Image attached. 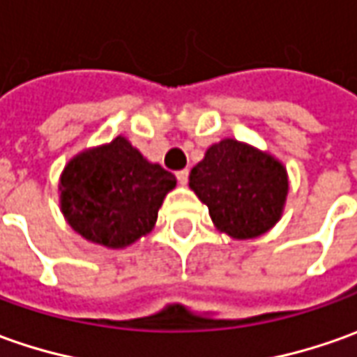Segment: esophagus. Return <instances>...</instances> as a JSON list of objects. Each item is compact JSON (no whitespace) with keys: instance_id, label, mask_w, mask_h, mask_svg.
<instances>
[{"instance_id":"34e87169","label":"esophagus","mask_w":357,"mask_h":357,"mask_svg":"<svg viewBox=\"0 0 357 357\" xmlns=\"http://www.w3.org/2000/svg\"><path fill=\"white\" fill-rule=\"evenodd\" d=\"M176 176H178L179 183H181V185H185V183H188V176H190V172H188V169H179Z\"/></svg>"}]
</instances>
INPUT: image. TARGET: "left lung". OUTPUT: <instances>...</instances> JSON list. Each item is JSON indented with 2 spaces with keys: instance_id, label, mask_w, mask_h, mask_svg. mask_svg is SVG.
<instances>
[{
  "instance_id": "left-lung-1",
  "label": "left lung",
  "mask_w": 357,
  "mask_h": 357,
  "mask_svg": "<svg viewBox=\"0 0 357 357\" xmlns=\"http://www.w3.org/2000/svg\"><path fill=\"white\" fill-rule=\"evenodd\" d=\"M190 188L207 205L217 231L247 241L261 237L280 221L289 174L273 154L247 142L223 138L211 144L193 166Z\"/></svg>"
}]
</instances>
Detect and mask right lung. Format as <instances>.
Wrapping results in <instances>:
<instances>
[{
    "instance_id": "obj_1",
    "label": "right lung",
    "mask_w": 357,
    "mask_h": 357,
    "mask_svg": "<svg viewBox=\"0 0 357 357\" xmlns=\"http://www.w3.org/2000/svg\"><path fill=\"white\" fill-rule=\"evenodd\" d=\"M178 179L146 160L124 136L73 155L61 172V213L73 231L108 249H124L154 229Z\"/></svg>"
}]
</instances>
